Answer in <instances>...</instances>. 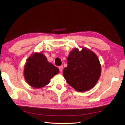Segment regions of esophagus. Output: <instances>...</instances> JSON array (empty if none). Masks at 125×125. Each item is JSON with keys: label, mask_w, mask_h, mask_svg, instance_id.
<instances>
[{"label": "esophagus", "mask_w": 125, "mask_h": 125, "mask_svg": "<svg viewBox=\"0 0 125 125\" xmlns=\"http://www.w3.org/2000/svg\"><path fill=\"white\" fill-rule=\"evenodd\" d=\"M58 69H59L60 71L61 72H62V70H63V66L61 65V66H60L59 67H58Z\"/></svg>", "instance_id": "34e87169"}]
</instances>
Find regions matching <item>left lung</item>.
<instances>
[{"label":"left lung","mask_w":125,"mask_h":125,"mask_svg":"<svg viewBox=\"0 0 125 125\" xmlns=\"http://www.w3.org/2000/svg\"><path fill=\"white\" fill-rule=\"evenodd\" d=\"M67 67L63 70L66 81L76 91L92 89L101 75V66L97 55L86 48H75L67 58Z\"/></svg>","instance_id":"1"}]
</instances>
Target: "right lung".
<instances>
[{"label": "right lung", "mask_w": 125, "mask_h": 125, "mask_svg": "<svg viewBox=\"0 0 125 125\" xmlns=\"http://www.w3.org/2000/svg\"><path fill=\"white\" fill-rule=\"evenodd\" d=\"M58 73V68L48 62L42 52L32 53L24 67L25 80L35 88H41L48 84L51 79Z\"/></svg>", "instance_id": "add662e5"}]
</instances>
